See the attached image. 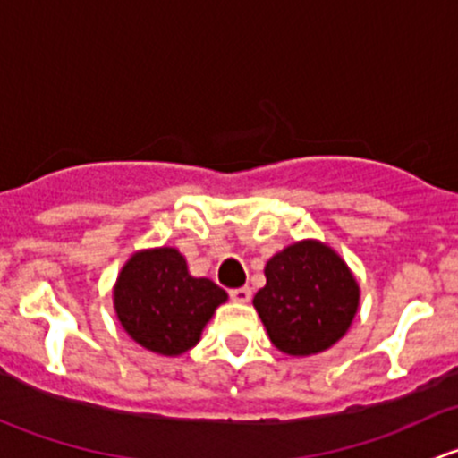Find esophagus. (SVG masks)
<instances>
[{
	"label": "esophagus",
	"mask_w": 458,
	"mask_h": 458,
	"mask_svg": "<svg viewBox=\"0 0 458 458\" xmlns=\"http://www.w3.org/2000/svg\"><path fill=\"white\" fill-rule=\"evenodd\" d=\"M230 297L239 303H248L252 299V290L248 288V285H243V288H234L230 290Z\"/></svg>",
	"instance_id": "obj_1"
}]
</instances>
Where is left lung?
Here are the masks:
<instances>
[{
    "instance_id": "obj_1",
    "label": "left lung",
    "mask_w": 458,
    "mask_h": 458,
    "mask_svg": "<svg viewBox=\"0 0 458 458\" xmlns=\"http://www.w3.org/2000/svg\"><path fill=\"white\" fill-rule=\"evenodd\" d=\"M263 272L266 285L252 306L276 350L312 357L344 339L357 317L361 288L335 248L318 239L290 243Z\"/></svg>"
}]
</instances>
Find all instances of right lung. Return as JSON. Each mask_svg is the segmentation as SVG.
Segmentation results:
<instances>
[{"label":"right lung","instance_id":"1","mask_svg":"<svg viewBox=\"0 0 458 458\" xmlns=\"http://www.w3.org/2000/svg\"><path fill=\"white\" fill-rule=\"evenodd\" d=\"M225 301L228 293L206 276H192L186 257L170 246L131 255L113 288L114 315L126 335L161 357L195 348Z\"/></svg>","mask_w":458,"mask_h":458}]
</instances>
